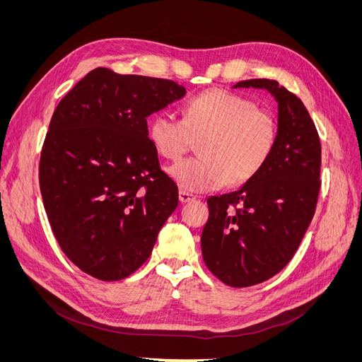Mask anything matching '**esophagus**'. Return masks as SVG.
I'll list each match as a JSON object with an SVG mask.
<instances>
[{
  "label": "esophagus",
  "instance_id": "1",
  "mask_svg": "<svg viewBox=\"0 0 362 362\" xmlns=\"http://www.w3.org/2000/svg\"><path fill=\"white\" fill-rule=\"evenodd\" d=\"M193 199H194V194H192L189 192H184V190L180 192V202L184 204V202H190Z\"/></svg>",
  "mask_w": 362,
  "mask_h": 362
}]
</instances>
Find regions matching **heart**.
Listing matches in <instances>:
<instances>
[{
    "label": "heart",
    "instance_id": "heart-1",
    "mask_svg": "<svg viewBox=\"0 0 362 362\" xmlns=\"http://www.w3.org/2000/svg\"><path fill=\"white\" fill-rule=\"evenodd\" d=\"M149 139L158 154L180 160L194 141L199 157L169 169L185 192H211L243 184L262 170L278 141L276 119L254 101L226 90H208L187 104L184 119L161 112L149 122Z\"/></svg>",
    "mask_w": 362,
    "mask_h": 362
}]
</instances>
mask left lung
Returning a JSON list of instances; mask_svg holds the SVG:
<instances>
[{
  "mask_svg": "<svg viewBox=\"0 0 362 362\" xmlns=\"http://www.w3.org/2000/svg\"><path fill=\"white\" fill-rule=\"evenodd\" d=\"M278 103V141L267 164L237 192L206 199L201 246L206 267L226 286L250 287L275 276L298 250L320 190L322 146L303 103L275 80L240 81Z\"/></svg>",
  "mask_w": 362,
  "mask_h": 362,
  "instance_id": "1",
  "label": "left lung"
}]
</instances>
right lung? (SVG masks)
I'll use <instances>...</instances> for the list:
<instances>
[{
    "mask_svg": "<svg viewBox=\"0 0 362 362\" xmlns=\"http://www.w3.org/2000/svg\"><path fill=\"white\" fill-rule=\"evenodd\" d=\"M185 92L170 80L96 68L54 112L40 192L62 250L87 275L129 276L178 206V187L160 169L146 117Z\"/></svg>",
    "mask_w": 362,
    "mask_h": 362,
    "instance_id": "1",
    "label": "right lung"
}]
</instances>
